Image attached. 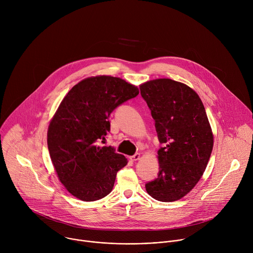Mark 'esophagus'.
<instances>
[{"mask_svg":"<svg viewBox=\"0 0 253 253\" xmlns=\"http://www.w3.org/2000/svg\"><path fill=\"white\" fill-rule=\"evenodd\" d=\"M138 159H140V154H139V153H136V154H134L133 156H130V160H131V161H136V160H138Z\"/></svg>","mask_w":253,"mask_h":253,"instance_id":"obj_1","label":"esophagus"}]
</instances>
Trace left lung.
<instances>
[{"label":"left lung","mask_w":253,"mask_h":253,"mask_svg":"<svg viewBox=\"0 0 253 253\" xmlns=\"http://www.w3.org/2000/svg\"><path fill=\"white\" fill-rule=\"evenodd\" d=\"M159 142V172L145 184L149 195L162 202L185 196L199 181L213 148V135L203 103L187 85L156 79L140 86Z\"/></svg>","instance_id":"obj_1"}]
</instances>
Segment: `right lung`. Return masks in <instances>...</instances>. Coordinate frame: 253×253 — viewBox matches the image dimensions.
<instances>
[{
	"label": "right lung",
	"mask_w": 253,
	"mask_h": 253,
	"mask_svg": "<svg viewBox=\"0 0 253 253\" xmlns=\"http://www.w3.org/2000/svg\"><path fill=\"white\" fill-rule=\"evenodd\" d=\"M138 94L120 78L97 76L79 82L61 102L47 142L60 181L72 195L95 201L112 191L117 172L128 161L99 142L110 132V114Z\"/></svg>",
	"instance_id": "1"
}]
</instances>
